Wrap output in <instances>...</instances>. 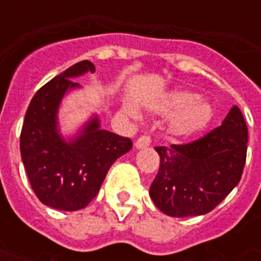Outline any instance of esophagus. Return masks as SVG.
I'll use <instances>...</instances> for the list:
<instances>
[{
  "instance_id": "esophagus-1",
  "label": "esophagus",
  "mask_w": 261,
  "mask_h": 261,
  "mask_svg": "<svg viewBox=\"0 0 261 261\" xmlns=\"http://www.w3.org/2000/svg\"><path fill=\"white\" fill-rule=\"evenodd\" d=\"M151 144V137L149 136H141L136 141L137 148H147Z\"/></svg>"
}]
</instances>
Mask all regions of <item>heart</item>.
<instances>
[{"mask_svg": "<svg viewBox=\"0 0 261 261\" xmlns=\"http://www.w3.org/2000/svg\"><path fill=\"white\" fill-rule=\"evenodd\" d=\"M159 113L176 114L172 121V133L179 137H189L202 130L213 119V106L202 97H196L189 91H173L159 105Z\"/></svg>", "mask_w": 261, "mask_h": 261, "instance_id": "heart-1", "label": "heart"}]
</instances>
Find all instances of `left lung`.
<instances>
[{
    "mask_svg": "<svg viewBox=\"0 0 261 261\" xmlns=\"http://www.w3.org/2000/svg\"><path fill=\"white\" fill-rule=\"evenodd\" d=\"M247 125L233 106L222 124L185 144L155 147L161 164L149 187L155 205L170 217L202 215L239 183L246 164Z\"/></svg>",
    "mask_w": 261,
    "mask_h": 261,
    "instance_id": "left-lung-1",
    "label": "left lung"
}]
</instances>
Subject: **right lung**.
<instances>
[{
    "label": "right lung",
    "instance_id": "obj_1",
    "mask_svg": "<svg viewBox=\"0 0 261 261\" xmlns=\"http://www.w3.org/2000/svg\"><path fill=\"white\" fill-rule=\"evenodd\" d=\"M95 72V65L84 60L71 65L43 85L32 97L20 131V155L31 186L48 207L76 211L96 197L108 170L133 141L99 128L92 119L80 137L65 142L57 131V109L68 89L78 88L71 78Z\"/></svg>",
    "mask_w": 261,
    "mask_h": 261
}]
</instances>
